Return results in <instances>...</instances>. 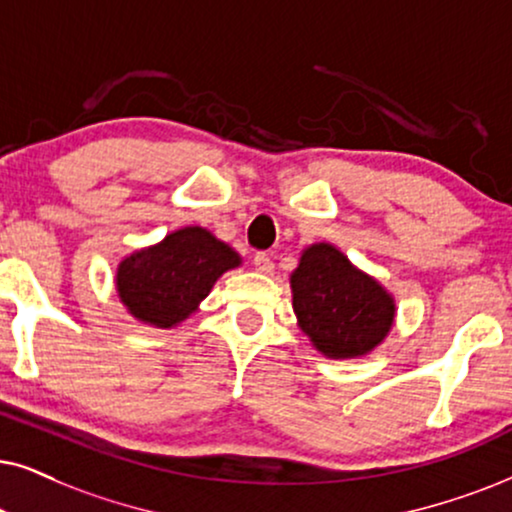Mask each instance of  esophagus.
I'll return each instance as SVG.
<instances>
[{"label": "esophagus", "mask_w": 512, "mask_h": 512, "mask_svg": "<svg viewBox=\"0 0 512 512\" xmlns=\"http://www.w3.org/2000/svg\"><path fill=\"white\" fill-rule=\"evenodd\" d=\"M252 267L260 271V274H271V271H274V262H271L267 252H257V255L252 257Z\"/></svg>", "instance_id": "esophagus-1"}]
</instances>
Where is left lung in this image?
Segmentation results:
<instances>
[{"label": "left lung", "instance_id": "8db88e82", "mask_svg": "<svg viewBox=\"0 0 512 512\" xmlns=\"http://www.w3.org/2000/svg\"><path fill=\"white\" fill-rule=\"evenodd\" d=\"M297 326L328 359H357L392 331L394 297L331 243L302 250L290 274Z\"/></svg>", "mask_w": 512, "mask_h": 512}]
</instances>
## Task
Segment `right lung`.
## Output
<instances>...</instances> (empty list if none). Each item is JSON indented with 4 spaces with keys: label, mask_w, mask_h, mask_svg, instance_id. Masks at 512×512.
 <instances>
[{
    "label": "right lung",
    "mask_w": 512,
    "mask_h": 512,
    "mask_svg": "<svg viewBox=\"0 0 512 512\" xmlns=\"http://www.w3.org/2000/svg\"><path fill=\"white\" fill-rule=\"evenodd\" d=\"M241 264V255L212 231L184 226L127 255L118 264L115 290L137 321L174 328L198 312L219 276Z\"/></svg>",
    "instance_id": "right-lung-1"
}]
</instances>
